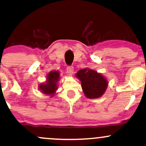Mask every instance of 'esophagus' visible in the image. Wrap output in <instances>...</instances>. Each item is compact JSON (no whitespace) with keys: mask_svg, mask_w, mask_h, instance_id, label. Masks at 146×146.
I'll list each match as a JSON object with an SVG mask.
<instances>
[{"mask_svg":"<svg viewBox=\"0 0 146 146\" xmlns=\"http://www.w3.org/2000/svg\"><path fill=\"white\" fill-rule=\"evenodd\" d=\"M73 71H74V68H73V66H67L66 68V72H67L68 75L71 76L73 73Z\"/></svg>","mask_w":146,"mask_h":146,"instance_id":"esophagus-1","label":"esophagus"}]
</instances>
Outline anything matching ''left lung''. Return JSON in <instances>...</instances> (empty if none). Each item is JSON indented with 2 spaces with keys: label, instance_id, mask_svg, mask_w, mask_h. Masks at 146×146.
<instances>
[{
  "label": "left lung",
  "instance_id": "left-lung-1",
  "mask_svg": "<svg viewBox=\"0 0 146 146\" xmlns=\"http://www.w3.org/2000/svg\"><path fill=\"white\" fill-rule=\"evenodd\" d=\"M75 77L81 82L83 92L87 98H100L108 87L107 79L101 73L90 68H85L79 70Z\"/></svg>",
  "mask_w": 146,
  "mask_h": 146
}]
</instances>
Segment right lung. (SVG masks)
<instances>
[{
  "mask_svg": "<svg viewBox=\"0 0 146 146\" xmlns=\"http://www.w3.org/2000/svg\"><path fill=\"white\" fill-rule=\"evenodd\" d=\"M60 72L58 71H51L46 75V80L44 83L39 84L38 88L43 94L53 97L58 90V83L60 80Z\"/></svg>",
  "mask_w": 146,
  "mask_h": 146,
  "instance_id": "add662e5",
  "label": "right lung"
}]
</instances>
